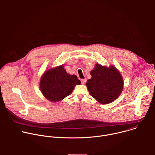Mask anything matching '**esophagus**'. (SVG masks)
Returning a JSON list of instances; mask_svg holds the SVG:
<instances>
[{"label": "esophagus", "mask_w": 155, "mask_h": 155, "mask_svg": "<svg viewBox=\"0 0 155 155\" xmlns=\"http://www.w3.org/2000/svg\"><path fill=\"white\" fill-rule=\"evenodd\" d=\"M81 83H82V84H84V83L86 82V78L81 79Z\"/></svg>", "instance_id": "34e87169"}]
</instances>
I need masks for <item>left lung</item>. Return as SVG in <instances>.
Returning <instances> with one entry per match:
<instances>
[{"instance_id":"obj_1","label":"left lung","mask_w":155,"mask_h":155,"mask_svg":"<svg viewBox=\"0 0 155 155\" xmlns=\"http://www.w3.org/2000/svg\"><path fill=\"white\" fill-rule=\"evenodd\" d=\"M91 78L86 85L92 97L102 104L111 103L117 99L123 89V80L114 65L107 68L99 64L91 71Z\"/></svg>"}]
</instances>
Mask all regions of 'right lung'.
I'll return each instance as SVG.
<instances>
[{
	"mask_svg": "<svg viewBox=\"0 0 155 155\" xmlns=\"http://www.w3.org/2000/svg\"><path fill=\"white\" fill-rule=\"evenodd\" d=\"M80 83L77 77L68 74L62 65L45 72L40 78V89L48 100L56 102L70 95Z\"/></svg>",
	"mask_w": 155,
	"mask_h": 155,
	"instance_id": "1",
	"label": "right lung"
}]
</instances>
